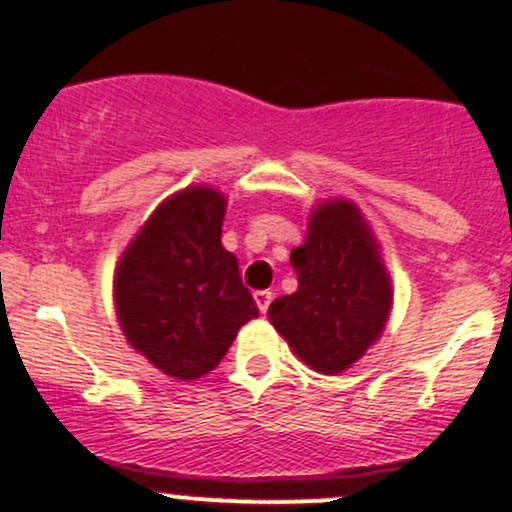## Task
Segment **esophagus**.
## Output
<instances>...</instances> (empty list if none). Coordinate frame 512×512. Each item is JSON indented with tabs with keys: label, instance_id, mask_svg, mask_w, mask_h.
<instances>
[{
	"label": "esophagus",
	"instance_id": "1",
	"mask_svg": "<svg viewBox=\"0 0 512 512\" xmlns=\"http://www.w3.org/2000/svg\"><path fill=\"white\" fill-rule=\"evenodd\" d=\"M272 297H275V294H272L270 289H257L255 292V302H257V307H260L262 314H267V309H270Z\"/></svg>",
	"mask_w": 512,
	"mask_h": 512
}]
</instances>
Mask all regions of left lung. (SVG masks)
<instances>
[{
    "mask_svg": "<svg viewBox=\"0 0 512 512\" xmlns=\"http://www.w3.org/2000/svg\"><path fill=\"white\" fill-rule=\"evenodd\" d=\"M297 292L270 304L272 327L319 374H342L384 332L391 280L359 208L327 200L309 215L304 245L289 255Z\"/></svg>",
    "mask_w": 512,
    "mask_h": 512,
    "instance_id": "1",
    "label": "left lung"
}]
</instances>
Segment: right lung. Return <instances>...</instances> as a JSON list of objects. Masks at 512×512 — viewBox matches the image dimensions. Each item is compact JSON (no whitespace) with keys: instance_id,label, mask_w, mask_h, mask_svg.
<instances>
[{"instance_id":"1","label":"right lung","mask_w":512,"mask_h":512,"mask_svg":"<svg viewBox=\"0 0 512 512\" xmlns=\"http://www.w3.org/2000/svg\"><path fill=\"white\" fill-rule=\"evenodd\" d=\"M225 198L193 185L160 203L116 267V312L136 352L170 379L220 364L257 304L220 242Z\"/></svg>"}]
</instances>
